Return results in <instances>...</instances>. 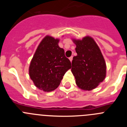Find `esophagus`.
<instances>
[{
  "instance_id": "34e87169",
  "label": "esophagus",
  "mask_w": 127,
  "mask_h": 127,
  "mask_svg": "<svg viewBox=\"0 0 127 127\" xmlns=\"http://www.w3.org/2000/svg\"><path fill=\"white\" fill-rule=\"evenodd\" d=\"M72 58H73V57H72V56H71L70 57H69V60H70L71 62H72Z\"/></svg>"
}]
</instances>
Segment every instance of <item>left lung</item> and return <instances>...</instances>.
Here are the masks:
<instances>
[{"instance_id": "obj_1", "label": "left lung", "mask_w": 127, "mask_h": 127, "mask_svg": "<svg viewBox=\"0 0 127 127\" xmlns=\"http://www.w3.org/2000/svg\"><path fill=\"white\" fill-rule=\"evenodd\" d=\"M77 55L72 61L71 71L79 88L92 90L104 81L106 66L101 51L92 38L74 40Z\"/></svg>"}]
</instances>
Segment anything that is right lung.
<instances>
[{
  "label": "right lung",
  "mask_w": 127,
  "mask_h": 127,
  "mask_svg": "<svg viewBox=\"0 0 127 127\" xmlns=\"http://www.w3.org/2000/svg\"><path fill=\"white\" fill-rule=\"evenodd\" d=\"M58 39L46 36L37 49L29 67L30 77L35 85L44 92L55 90L63 76L71 68V62L58 46Z\"/></svg>",
  "instance_id": "1"
}]
</instances>
